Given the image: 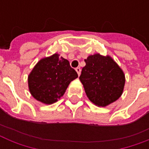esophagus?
I'll return each mask as SVG.
<instances>
[{
	"instance_id": "1",
	"label": "esophagus",
	"mask_w": 149,
	"mask_h": 149,
	"mask_svg": "<svg viewBox=\"0 0 149 149\" xmlns=\"http://www.w3.org/2000/svg\"><path fill=\"white\" fill-rule=\"evenodd\" d=\"M76 71H77V73H78V75L79 76V75H80V72H81V69H80L79 67L76 68Z\"/></svg>"
}]
</instances>
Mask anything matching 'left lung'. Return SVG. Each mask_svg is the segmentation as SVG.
<instances>
[{
  "label": "left lung",
  "instance_id": "obj_1",
  "mask_svg": "<svg viewBox=\"0 0 149 149\" xmlns=\"http://www.w3.org/2000/svg\"><path fill=\"white\" fill-rule=\"evenodd\" d=\"M79 79L87 97L99 107L113 103L122 94L125 78L118 65L110 57L100 54L85 59Z\"/></svg>",
  "mask_w": 149,
  "mask_h": 149
}]
</instances>
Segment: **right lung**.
<instances>
[{
	"label": "right lung",
	"instance_id": "add662e5",
	"mask_svg": "<svg viewBox=\"0 0 149 149\" xmlns=\"http://www.w3.org/2000/svg\"><path fill=\"white\" fill-rule=\"evenodd\" d=\"M78 77L67 59L54 54L42 58L29 76L30 93L37 100L53 104L65 93L70 82Z\"/></svg>",
	"mask_w": 149,
	"mask_h": 149
}]
</instances>
